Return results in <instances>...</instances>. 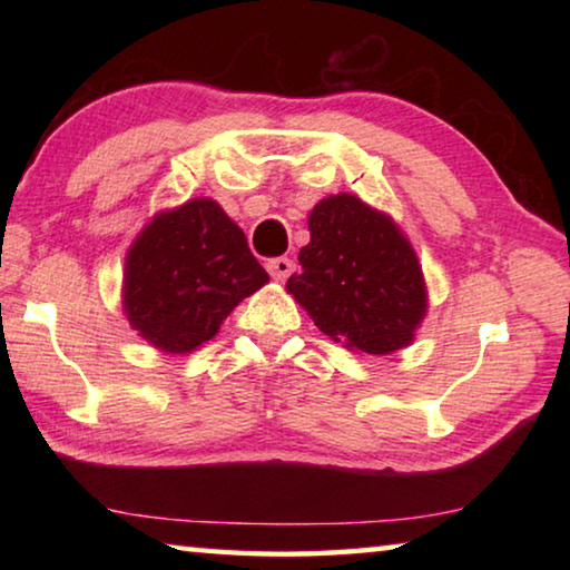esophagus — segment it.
<instances>
[{
    "instance_id": "esophagus-1",
    "label": "esophagus",
    "mask_w": 570,
    "mask_h": 570,
    "mask_svg": "<svg viewBox=\"0 0 570 570\" xmlns=\"http://www.w3.org/2000/svg\"><path fill=\"white\" fill-rule=\"evenodd\" d=\"M292 268H294V262H292V258H286V256L272 258V262L266 264V272L272 274V278H276V282H284V278L292 274Z\"/></svg>"
}]
</instances>
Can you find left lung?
Here are the masks:
<instances>
[{"label":"left lung","instance_id":"1","mask_svg":"<svg viewBox=\"0 0 570 570\" xmlns=\"http://www.w3.org/2000/svg\"><path fill=\"white\" fill-rule=\"evenodd\" d=\"M302 272L286 292L330 340L356 354H392L414 342L428 286L410 238L384 210L352 193L322 198L308 214Z\"/></svg>","mask_w":570,"mask_h":570}]
</instances>
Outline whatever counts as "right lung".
I'll use <instances>...</instances> for the list:
<instances>
[{
  "mask_svg": "<svg viewBox=\"0 0 570 570\" xmlns=\"http://www.w3.org/2000/svg\"><path fill=\"white\" fill-rule=\"evenodd\" d=\"M268 282L246 236L214 198L160 210L125 256L122 314L153 350L190 354Z\"/></svg>",
  "mask_w": 570,
  "mask_h": 570,
  "instance_id": "right-lung-1",
  "label": "right lung"
}]
</instances>
